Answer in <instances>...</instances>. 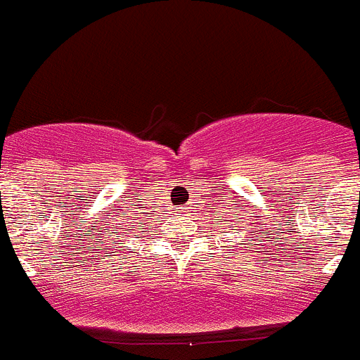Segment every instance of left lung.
Here are the masks:
<instances>
[{
	"mask_svg": "<svg viewBox=\"0 0 360 360\" xmlns=\"http://www.w3.org/2000/svg\"><path fill=\"white\" fill-rule=\"evenodd\" d=\"M238 205H240V203H238ZM241 209H243V207H241ZM240 212H241V211H238V214H232V218H234V219H240ZM219 218H221V216H219ZM231 221H232V219H231ZM234 231H236V229H234Z\"/></svg>",
	"mask_w": 360,
	"mask_h": 360,
	"instance_id": "left-lung-1",
	"label": "left lung"
}]
</instances>
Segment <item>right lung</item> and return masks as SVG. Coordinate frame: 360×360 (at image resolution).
I'll return each instance as SVG.
<instances>
[{
	"label": "right lung",
	"instance_id": "right-lung-1",
	"mask_svg": "<svg viewBox=\"0 0 360 360\" xmlns=\"http://www.w3.org/2000/svg\"><path fill=\"white\" fill-rule=\"evenodd\" d=\"M128 224H131V221H126V224H115V225H113V227H111V229H113V231L108 232V236L113 238V240H115V241H122V240H128V238H131L133 234H135V232H133V231H135V229H136V225H128ZM119 224L121 225L120 228L118 226ZM117 226L120 229H117ZM108 229H110V227H108ZM117 230H122L123 232L117 233Z\"/></svg>",
	"mask_w": 360,
	"mask_h": 360
}]
</instances>
